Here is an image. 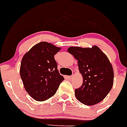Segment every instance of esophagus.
<instances>
[{
  "instance_id": "obj_1",
  "label": "esophagus",
  "mask_w": 127,
  "mask_h": 127,
  "mask_svg": "<svg viewBox=\"0 0 127 127\" xmlns=\"http://www.w3.org/2000/svg\"><path fill=\"white\" fill-rule=\"evenodd\" d=\"M72 77H73V75H68V76H67V78L68 79H72Z\"/></svg>"
}]
</instances>
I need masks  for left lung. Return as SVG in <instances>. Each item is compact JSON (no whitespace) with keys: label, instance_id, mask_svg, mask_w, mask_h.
I'll return each instance as SVG.
<instances>
[{"label":"left lung","instance_id":"8db88e82","mask_svg":"<svg viewBox=\"0 0 127 127\" xmlns=\"http://www.w3.org/2000/svg\"><path fill=\"white\" fill-rule=\"evenodd\" d=\"M68 52L78 61L83 77L81 87L75 90L77 99L86 105L101 102L109 93L114 82V72L108 59L96 46L92 48L70 47Z\"/></svg>","mask_w":127,"mask_h":127}]
</instances>
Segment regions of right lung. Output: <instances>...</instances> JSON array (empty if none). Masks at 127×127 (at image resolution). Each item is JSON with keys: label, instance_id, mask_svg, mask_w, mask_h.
Wrapping results in <instances>:
<instances>
[{"label": "right lung", "instance_id": "right-lung-1", "mask_svg": "<svg viewBox=\"0 0 127 127\" xmlns=\"http://www.w3.org/2000/svg\"><path fill=\"white\" fill-rule=\"evenodd\" d=\"M60 48L46 42L33 46L22 58L20 75L28 94L36 101H42L56 93L64 79L57 70L54 55Z\"/></svg>", "mask_w": 127, "mask_h": 127}]
</instances>
